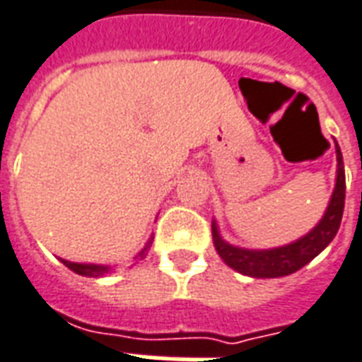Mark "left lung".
<instances>
[{"instance_id": "1", "label": "left lung", "mask_w": 362, "mask_h": 362, "mask_svg": "<svg viewBox=\"0 0 362 362\" xmlns=\"http://www.w3.org/2000/svg\"><path fill=\"white\" fill-rule=\"evenodd\" d=\"M335 152H337V179H335L332 201L316 228H312L308 234L302 235L296 242L283 245V247H275V250H243V247H235L224 242L218 234L216 222L212 224L214 247L228 267L235 269L242 275L255 276V279H275V276L296 273L329 245L339 230L343 206H345V169H343V156L337 144H335Z\"/></svg>"}]
</instances>
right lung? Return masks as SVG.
<instances>
[{
    "label": "right lung",
    "instance_id": "right-lung-1",
    "mask_svg": "<svg viewBox=\"0 0 362 362\" xmlns=\"http://www.w3.org/2000/svg\"><path fill=\"white\" fill-rule=\"evenodd\" d=\"M150 245H152V238L148 240V243L144 245V250L140 251L136 257L144 259L146 253H148V250H150ZM62 263L66 265L68 269H71L74 273H78V275L81 276H103L105 273H109V269L107 265H91V263H71V261H66V259H62Z\"/></svg>",
    "mask_w": 362,
    "mask_h": 362
}]
</instances>
